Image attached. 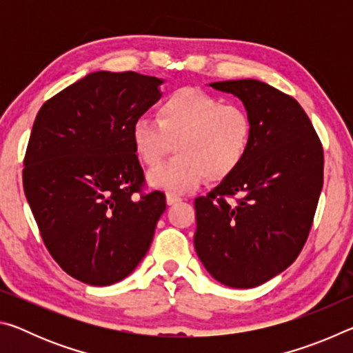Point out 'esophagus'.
Wrapping results in <instances>:
<instances>
[{
	"label": "esophagus",
	"instance_id": "34e87169",
	"mask_svg": "<svg viewBox=\"0 0 353 353\" xmlns=\"http://www.w3.org/2000/svg\"><path fill=\"white\" fill-rule=\"evenodd\" d=\"M179 201H181V198H179V196L172 194V193H168V194H166V204H168V205L176 204V202H179Z\"/></svg>",
	"mask_w": 353,
	"mask_h": 353
}]
</instances>
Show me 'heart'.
<instances>
[{"label":"heart","instance_id":"obj_1","mask_svg":"<svg viewBox=\"0 0 353 353\" xmlns=\"http://www.w3.org/2000/svg\"><path fill=\"white\" fill-rule=\"evenodd\" d=\"M130 140L143 165L154 168L171 151L177 157L149 172V183L183 193L202 179L224 181L240 168L254 141L249 112L199 88L183 87L170 93L157 109V119L139 117Z\"/></svg>","mask_w":353,"mask_h":353}]
</instances>
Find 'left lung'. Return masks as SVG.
<instances>
[{
    "label": "left lung",
    "mask_w": 353,
    "mask_h": 353,
    "mask_svg": "<svg viewBox=\"0 0 353 353\" xmlns=\"http://www.w3.org/2000/svg\"><path fill=\"white\" fill-rule=\"evenodd\" d=\"M235 94L254 121V141L234 174L194 201V249L213 279L254 288L297 259L324 182V151L290 94L255 79L210 83Z\"/></svg>",
    "instance_id": "left-lung-1"
}]
</instances>
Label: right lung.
<instances>
[{
  "mask_svg": "<svg viewBox=\"0 0 353 353\" xmlns=\"http://www.w3.org/2000/svg\"><path fill=\"white\" fill-rule=\"evenodd\" d=\"M163 81L135 71H97L48 99L29 137L23 187L59 266L93 286L132 272L166 208L141 193L145 174L130 126L162 97Z\"/></svg>",
  "mask_w": 353,
  "mask_h": 353,
  "instance_id": "add662e5",
  "label": "right lung"
}]
</instances>
